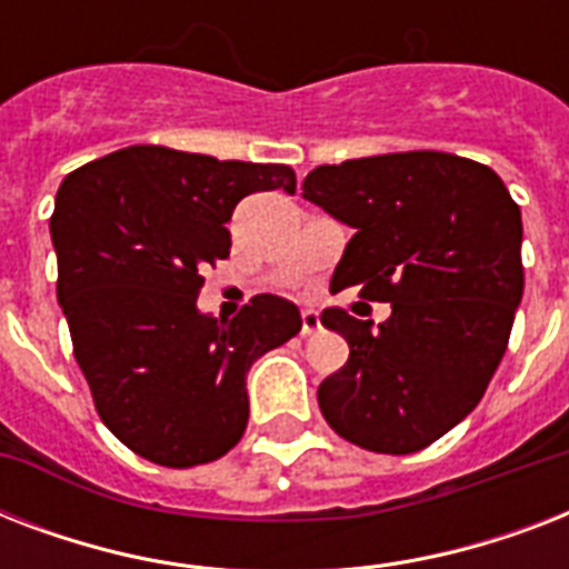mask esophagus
<instances>
[{
    "label": "esophagus",
    "mask_w": 569,
    "mask_h": 569,
    "mask_svg": "<svg viewBox=\"0 0 569 569\" xmlns=\"http://www.w3.org/2000/svg\"><path fill=\"white\" fill-rule=\"evenodd\" d=\"M321 328V321H319V312L316 310H303L301 312V333L303 337H310V333H316V330Z\"/></svg>",
    "instance_id": "obj_1"
}]
</instances>
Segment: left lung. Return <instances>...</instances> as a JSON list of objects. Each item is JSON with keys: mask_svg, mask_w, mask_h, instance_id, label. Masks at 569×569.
I'll return each mask as SVG.
<instances>
[{"mask_svg": "<svg viewBox=\"0 0 569 569\" xmlns=\"http://www.w3.org/2000/svg\"><path fill=\"white\" fill-rule=\"evenodd\" d=\"M303 197L357 230L333 283L392 303L378 328L321 312L351 348L321 380V413L360 449H425L472 413L502 363L522 301L520 206L487 164L437 150L321 164Z\"/></svg>", "mask_w": 569, "mask_h": 569, "instance_id": "left-lung-1", "label": "left lung"}]
</instances>
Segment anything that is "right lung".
<instances>
[{
  "instance_id": "right-lung-1",
  "label": "right lung",
  "mask_w": 569,
  "mask_h": 569,
  "mask_svg": "<svg viewBox=\"0 0 569 569\" xmlns=\"http://www.w3.org/2000/svg\"><path fill=\"white\" fill-rule=\"evenodd\" d=\"M274 189L295 194L289 164L159 144L102 156L58 189L49 232L76 363L106 428L159 467L223 458L248 428L250 363L301 330L277 295L230 321L197 310L203 271L230 257L236 203Z\"/></svg>"
}]
</instances>
